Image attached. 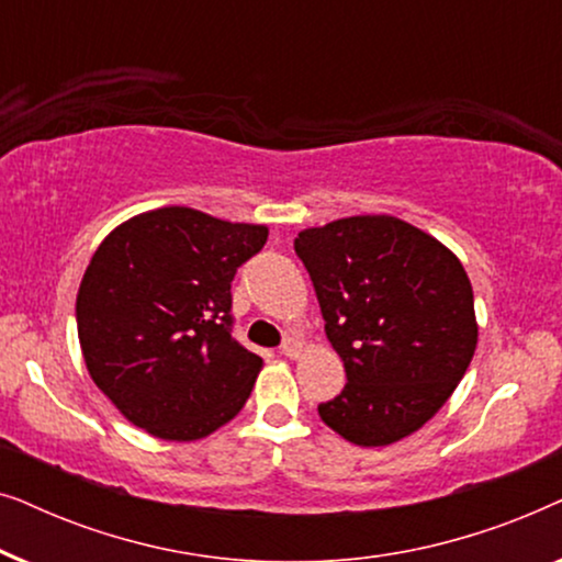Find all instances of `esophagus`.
Returning a JSON list of instances; mask_svg holds the SVG:
<instances>
[{
    "instance_id": "1",
    "label": "esophagus",
    "mask_w": 562,
    "mask_h": 562,
    "mask_svg": "<svg viewBox=\"0 0 562 562\" xmlns=\"http://www.w3.org/2000/svg\"><path fill=\"white\" fill-rule=\"evenodd\" d=\"M281 352H283V356H286V358L296 360L299 356H302V342H299V340H291V337H289V340L281 345Z\"/></svg>"
}]
</instances>
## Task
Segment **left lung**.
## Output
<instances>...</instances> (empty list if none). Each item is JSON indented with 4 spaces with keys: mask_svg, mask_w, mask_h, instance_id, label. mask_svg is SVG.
Instances as JSON below:
<instances>
[{
    "mask_svg": "<svg viewBox=\"0 0 562 562\" xmlns=\"http://www.w3.org/2000/svg\"><path fill=\"white\" fill-rule=\"evenodd\" d=\"M294 250L348 373L342 394L319 404L322 422L360 448L414 435L452 396L479 345L463 263L391 214L306 227Z\"/></svg>",
    "mask_w": 562,
    "mask_h": 562,
    "instance_id": "left-lung-1",
    "label": "left lung"
}]
</instances>
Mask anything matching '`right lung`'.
Listing matches in <instances>:
<instances>
[{
  "label": "right lung",
  "instance_id": "obj_1",
  "mask_svg": "<svg viewBox=\"0 0 562 562\" xmlns=\"http://www.w3.org/2000/svg\"><path fill=\"white\" fill-rule=\"evenodd\" d=\"M266 240V225L191 206L135 214L104 237L76 327L91 381L127 422L194 442L240 414L263 358L229 333V283Z\"/></svg>",
  "mask_w": 562,
  "mask_h": 562
}]
</instances>
